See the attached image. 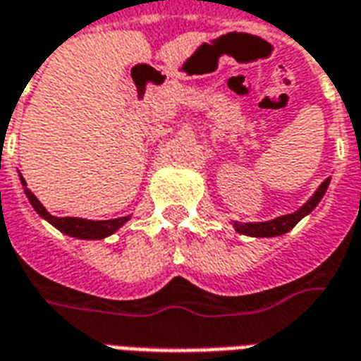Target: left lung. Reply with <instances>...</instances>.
Returning a JSON list of instances; mask_svg holds the SVG:
<instances>
[{
	"mask_svg": "<svg viewBox=\"0 0 361 361\" xmlns=\"http://www.w3.org/2000/svg\"><path fill=\"white\" fill-rule=\"evenodd\" d=\"M331 183V178H326L319 189L311 195V199L305 204H302L300 209L292 214H282V216H276V219L267 220V222H234L235 232H240L243 235H251V238H274V235H282L290 232L292 228L303 219L307 216L315 207L319 204V201L325 195L326 188Z\"/></svg>",
	"mask_w": 361,
	"mask_h": 361,
	"instance_id": "8db88e82",
	"label": "left lung"
}]
</instances>
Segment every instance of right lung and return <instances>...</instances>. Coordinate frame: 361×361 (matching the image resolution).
I'll return each mask as SVG.
<instances>
[{"mask_svg": "<svg viewBox=\"0 0 361 361\" xmlns=\"http://www.w3.org/2000/svg\"><path fill=\"white\" fill-rule=\"evenodd\" d=\"M20 183H23V188H25V195L28 197L32 209H35L44 220H48L51 226H56L59 232L71 235V238H79V240H104V238H108V235H111L114 232H118L119 228L123 226L127 220L131 219V216H121V219L111 220H87L77 219V216L58 219V216H51L50 212L46 211V207L36 199L35 193H32L30 189H27V181H25L23 176H20Z\"/></svg>", "mask_w": 361, "mask_h": 361, "instance_id": "add662e5", "label": "right lung"}]
</instances>
